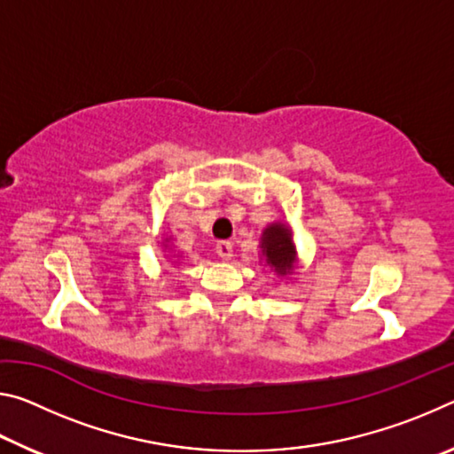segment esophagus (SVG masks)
Returning <instances> with one entry per match:
<instances>
[{
    "label": "esophagus",
    "mask_w": 454,
    "mask_h": 454,
    "mask_svg": "<svg viewBox=\"0 0 454 454\" xmlns=\"http://www.w3.org/2000/svg\"><path fill=\"white\" fill-rule=\"evenodd\" d=\"M216 252H218V256L222 260H230V258H232V244L226 242V240H222V242L216 244Z\"/></svg>",
    "instance_id": "obj_1"
}]
</instances>
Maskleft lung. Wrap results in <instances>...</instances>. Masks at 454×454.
Here are the masks:
<instances>
[{
	"label": "left lung",
	"instance_id": "8db88e82",
	"mask_svg": "<svg viewBox=\"0 0 454 454\" xmlns=\"http://www.w3.org/2000/svg\"><path fill=\"white\" fill-rule=\"evenodd\" d=\"M292 228L282 220H274L260 234V262L286 278L298 268V250L292 238Z\"/></svg>",
	"mask_w": 454,
	"mask_h": 454
}]
</instances>
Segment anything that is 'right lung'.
<instances>
[{
	"mask_svg": "<svg viewBox=\"0 0 454 454\" xmlns=\"http://www.w3.org/2000/svg\"><path fill=\"white\" fill-rule=\"evenodd\" d=\"M164 244V248H166V252H168V260H170L172 264H182V256H180V252H176V250H172V246H170V238H166V240L162 242Z\"/></svg>",
	"mask_w": 454,
	"mask_h": 454,
	"instance_id": "right-lung-1",
	"label": "right lung"
}]
</instances>
